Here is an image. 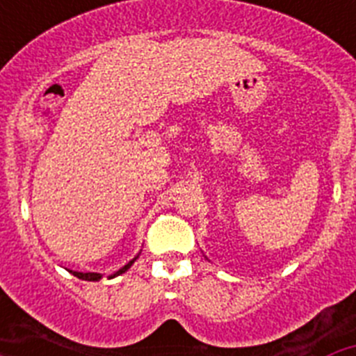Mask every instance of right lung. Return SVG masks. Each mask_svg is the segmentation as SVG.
<instances>
[{
	"label": "right lung",
	"instance_id": "obj_1",
	"mask_svg": "<svg viewBox=\"0 0 356 356\" xmlns=\"http://www.w3.org/2000/svg\"><path fill=\"white\" fill-rule=\"evenodd\" d=\"M134 260H135V259H134ZM134 260H131V262L128 264V266L122 267V269H121V271L118 273V275H121V273L127 271L128 267H130L131 264H134ZM71 273H72V275H74V276H76V278H80V280H87V282H96V280L102 278V276L97 275V273H78V271H71ZM118 275H114V276H118ZM114 276H112V278H114Z\"/></svg>",
	"mask_w": 356,
	"mask_h": 356
}]
</instances>
